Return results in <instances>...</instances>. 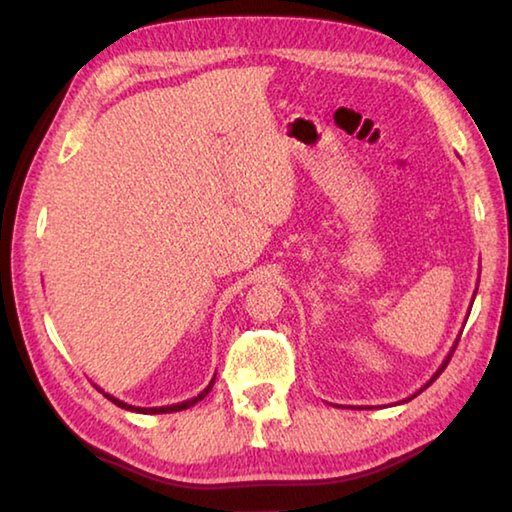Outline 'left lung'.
I'll use <instances>...</instances> for the list:
<instances>
[{"label": "left lung", "mask_w": 512, "mask_h": 512, "mask_svg": "<svg viewBox=\"0 0 512 512\" xmlns=\"http://www.w3.org/2000/svg\"><path fill=\"white\" fill-rule=\"evenodd\" d=\"M472 302H474V298H472ZM458 339H461V336H458ZM458 339L454 341V345H452V350H449V354H447V357H445V361H443V363H440V368H438L436 372H433V375H431V379L427 381V384H424V386L420 388V391H418V393H422V391H424V388H429V386L433 384V381H436V379H438V375H440V372H443V370L447 368V363H449V359H452V352L456 350V345H458ZM418 393H413L411 397H406V400H402V404H404V402H409V400H413V397H415V395H418Z\"/></svg>", "instance_id": "1"}]
</instances>
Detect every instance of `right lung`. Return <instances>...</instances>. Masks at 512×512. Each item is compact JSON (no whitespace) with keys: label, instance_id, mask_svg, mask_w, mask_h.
<instances>
[{"label":"right lung","instance_id":"add662e5","mask_svg":"<svg viewBox=\"0 0 512 512\" xmlns=\"http://www.w3.org/2000/svg\"><path fill=\"white\" fill-rule=\"evenodd\" d=\"M212 386H214V377H212V381L210 384H207L201 393H198L196 397H192V400H185V402H178V404H169V406H151V409H144V406H133V404H126V402H121V400H117V397H112V395H108V393H103L101 388L99 391L103 393V397H108V400L112 402V404H117L119 409H126V411H135V413H176V411H185V409H189V406H194L196 402H201L203 397L212 391Z\"/></svg>","mask_w":512,"mask_h":512}]
</instances>
